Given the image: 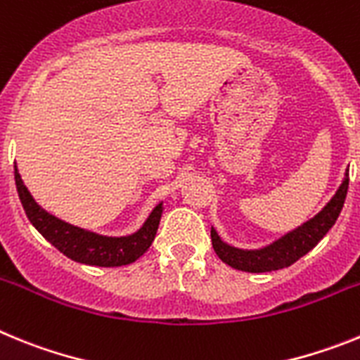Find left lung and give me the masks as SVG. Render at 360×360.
<instances>
[{
	"mask_svg": "<svg viewBox=\"0 0 360 360\" xmlns=\"http://www.w3.org/2000/svg\"><path fill=\"white\" fill-rule=\"evenodd\" d=\"M349 176L348 171L345 174L341 187L337 189L333 198L330 200L321 212H317L311 219H308L307 224L301 227L294 229L292 232L276 240L274 243L266 245L263 249L257 250H243L231 247V245L224 243L221 238L218 236V232L211 229V240L214 252L224 263L231 265L232 269L243 270V272H272V270L285 269L295 263L299 257H303L304 254L310 252L324 236L326 232L333 227L339 214L345 205L346 193H348Z\"/></svg>",
	"mask_w": 360,
	"mask_h": 360,
	"instance_id": "1",
	"label": "left lung"
}]
</instances>
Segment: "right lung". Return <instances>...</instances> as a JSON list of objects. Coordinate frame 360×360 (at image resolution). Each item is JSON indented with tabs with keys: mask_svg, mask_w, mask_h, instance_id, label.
Segmentation results:
<instances>
[{
	"mask_svg": "<svg viewBox=\"0 0 360 360\" xmlns=\"http://www.w3.org/2000/svg\"><path fill=\"white\" fill-rule=\"evenodd\" d=\"M14 178L19 200L23 203V209L30 219V224L43 234L44 240H49L59 252H63L73 262L95 266L129 265V263L136 262L151 247L153 240H155L158 224H160L162 203H158L157 207L153 209L144 225L129 236H101L95 232L66 224L63 219L44 211L41 205H37L36 200L32 198V195L25 187L15 165Z\"/></svg>",
	"mask_w": 360,
	"mask_h": 360,
	"instance_id": "obj_1",
	"label": "right lung"
}]
</instances>
